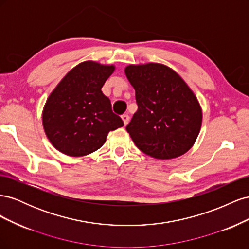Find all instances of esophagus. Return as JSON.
Listing matches in <instances>:
<instances>
[{
    "instance_id": "obj_1",
    "label": "esophagus",
    "mask_w": 249,
    "mask_h": 249,
    "mask_svg": "<svg viewBox=\"0 0 249 249\" xmlns=\"http://www.w3.org/2000/svg\"><path fill=\"white\" fill-rule=\"evenodd\" d=\"M122 118H123V120H124V125H126L127 124H129V122H130V116H129V115H127V114H124V115H122Z\"/></svg>"
}]
</instances>
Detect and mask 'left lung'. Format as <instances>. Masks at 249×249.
Masks as SVG:
<instances>
[{
    "mask_svg": "<svg viewBox=\"0 0 249 249\" xmlns=\"http://www.w3.org/2000/svg\"><path fill=\"white\" fill-rule=\"evenodd\" d=\"M138 110L126 131L136 146L155 159L184 155L196 140L202 122L200 105L186 82L160 63L127 65Z\"/></svg>",
    "mask_w": 249,
    "mask_h": 249,
    "instance_id": "1",
    "label": "left lung"
}]
</instances>
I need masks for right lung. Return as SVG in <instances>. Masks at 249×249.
Segmentation results:
<instances>
[{
    "instance_id": "1",
    "label": "right lung",
    "mask_w": 249,
    "mask_h": 249,
    "mask_svg": "<svg viewBox=\"0 0 249 249\" xmlns=\"http://www.w3.org/2000/svg\"><path fill=\"white\" fill-rule=\"evenodd\" d=\"M114 65L85 61L74 66L48 97L42 124L50 142L71 157L91 154L103 146L109 132L124 125L102 92Z\"/></svg>"
}]
</instances>
